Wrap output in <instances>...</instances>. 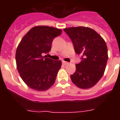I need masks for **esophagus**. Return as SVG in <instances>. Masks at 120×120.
<instances>
[{
  "label": "esophagus",
  "instance_id": "esophagus-1",
  "mask_svg": "<svg viewBox=\"0 0 120 120\" xmlns=\"http://www.w3.org/2000/svg\"><path fill=\"white\" fill-rule=\"evenodd\" d=\"M62 63H63V64H64V65H68V64H69L68 62H65V61H62Z\"/></svg>",
  "mask_w": 120,
  "mask_h": 120
}]
</instances>
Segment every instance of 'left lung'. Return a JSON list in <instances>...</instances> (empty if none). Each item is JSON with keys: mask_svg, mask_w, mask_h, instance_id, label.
I'll return each mask as SVG.
<instances>
[{"mask_svg": "<svg viewBox=\"0 0 120 120\" xmlns=\"http://www.w3.org/2000/svg\"><path fill=\"white\" fill-rule=\"evenodd\" d=\"M73 42L76 53L82 55L70 78L82 89L90 88L104 74L108 60V49L103 38L91 28L69 27L64 29Z\"/></svg>", "mask_w": 120, "mask_h": 120, "instance_id": "1", "label": "left lung"}]
</instances>
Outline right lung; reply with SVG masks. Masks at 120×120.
I'll return each mask as SVG.
<instances>
[{"mask_svg": "<svg viewBox=\"0 0 120 120\" xmlns=\"http://www.w3.org/2000/svg\"><path fill=\"white\" fill-rule=\"evenodd\" d=\"M62 30L48 26H35L24 35L17 48V68L29 88L46 91L54 84L62 65L60 60L47 58L53 38Z\"/></svg>", "mask_w": 120, "mask_h": 120, "instance_id": "obj_1", "label": "right lung"}]
</instances>
